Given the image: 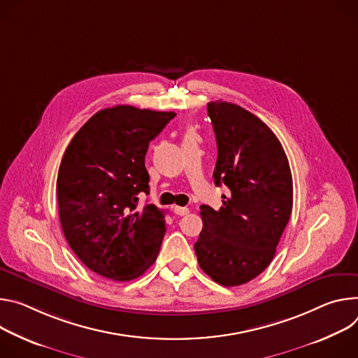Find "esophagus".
Listing matches in <instances>:
<instances>
[{"label": "esophagus", "instance_id": "34e87169", "mask_svg": "<svg viewBox=\"0 0 358 358\" xmlns=\"http://www.w3.org/2000/svg\"><path fill=\"white\" fill-rule=\"evenodd\" d=\"M173 212H175V215H178V216H185V215L189 213V209H187V208H183V206H175V208H173Z\"/></svg>", "mask_w": 358, "mask_h": 358}]
</instances>
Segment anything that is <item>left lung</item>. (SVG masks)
Listing matches in <instances>:
<instances>
[{"mask_svg":"<svg viewBox=\"0 0 358 358\" xmlns=\"http://www.w3.org/2000/svg\"><path fill=\"white\" fill-rule=\"evenodd\" d=\"M208 113L217 143L213 179L229 193L219 210L201 206L194 252L216 283L241 286L275 255L293 208L292 171L280 141L256 115L224 101L209 102Z\"/></svg>","mask_w":358,"mask_h":358,"instance_id":"obj_1","label":"left lung"}]
</instances>
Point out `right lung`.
<instances>
[{
  "label": "right lung",
  "instance_id": "add662e5",
  "mask_svg": "<svg viewBox=\"0 0 358 358\" xmlns=\"http://www.w3.org/2000/svg\"><path fill=\"white\" fill-rule=\"evenodd\" d=\"M175 116L131 105L102 109L62 156L57 179L62 231L78 259L106 279L134 280L157 257L164 212L138 202L149 193V142Z\"/></svg>",
  "mask_w": 358,
  "mask_h": 358
}]
</instances>
